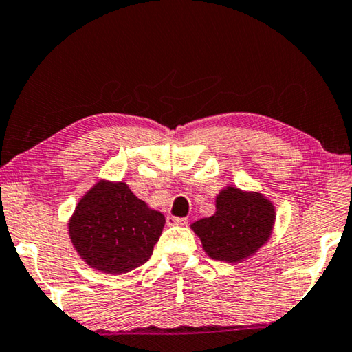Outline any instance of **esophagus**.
Listing matches in <instances>:
<instances>
[{"label":"esophagus","instance_id":"34e87169","mask_svg":"<svg viewBox=\"0 0 352 352\" xmlns=\"http://www.w3.org/2000/svg\"><path fill=\"white\" fill-rule=\"evenodd\" d=\"M166 224L184 227V226L188 224V221H187V218H176V217H171V214H170V217H166Z\"/></svg>","mask_w":352,"mask_h":352}]
</instances>
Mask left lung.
Here are the masks:
<instances>
[{
	"mask_svg": "<svg viewBox=\"0 0 352 352\" xmlns=\"http://www.w3.org/2000/svg\"><path fill=\"white\" fill-rule=\"evenodd\" d=\"M276 208L263 192L226 186L214 198V213L190 229L201 239L206 254L217 261L249 260L272 236Z\"/></svg>",
	"mask_w": 352,
	"mask_h": 352,
	"instance_id": "obj_1",
	"label": "left lung"
}]
</instances>
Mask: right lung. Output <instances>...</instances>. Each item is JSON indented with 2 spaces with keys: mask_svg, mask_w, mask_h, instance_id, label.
Segmentation results:
<instances>
[{
  "mask_svg": "<svg viewBox=\"0 0 352 352\" xmlns=\"http://www.w3.org/2000/svg\"><path fill=\"white\" fill-rule=\"evenodd\" d=\"M165 217L139 199L126 182L98 179L67 219L77 255L98 272L126 274L150 260Z\"/></svg>",
  "mask_w": 352,
  "mask_h": 352,
  "instance_id": "obj_1",
  "label": "right lung"
}]
</instances>
